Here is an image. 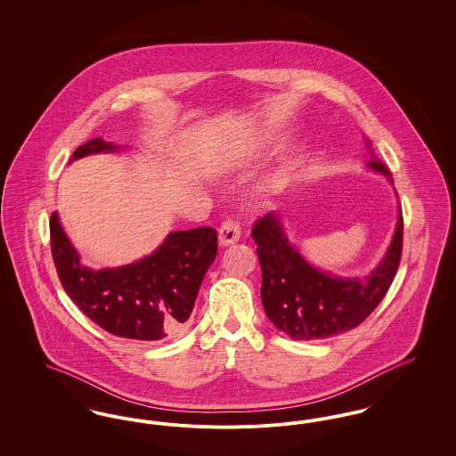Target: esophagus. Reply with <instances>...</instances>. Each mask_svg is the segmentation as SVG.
Segmentation results:
<instances>
[{
    "instance_id": "1",
    "label": "esophagus",
    "mask_w": 456,
    "mask_h": 456,
    "mask_svg": "<svg viewBox=\"0 0 456 456\" xmlns=\"http://www.w3.org/2000/svg\"><path fill=\"white\" fill-rule=\"evenodd\" d=\"M239 236H240V229H239L238 222L234 220H225L220 229H218V244L222 248L231 246L234 242H238Z\"/></svg>"
}]
</instances>
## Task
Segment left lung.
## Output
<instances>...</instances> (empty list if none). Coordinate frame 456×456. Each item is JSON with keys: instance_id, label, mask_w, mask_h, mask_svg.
Masks as SVG:
<instances>
[{"instance_id": "obj_1", "label": "left lung", "mask_w": 456, "mask_h": 456, "mask_svg": "<svg viewBox=\"0 0 456 456\" xmlns=\"http://www.w3.org/2000/svg\"><path fill=\"white\" fill-rule=\"evenodd\" d=\"M366 149L370 155L369 169L383 174L393 184L390 171L376 159L370 140H366ZM251 236L258 244L261 303L268 320L294 340H318L361 325L383 301L400 265L403 218L398 208L385 256L362 279L337 277L311 265L287 239L277 212L260 218Z\"/></svg>"}]
</instances>
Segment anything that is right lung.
I'll use <instances>...</instances> for the list:
<instances>
[{
  "instance_id": "obj_1",
  "label": "right lung",
  "mask_w": 456,
  "mask_h": 456,
  "mask_svg": "<svg viewBox=\"0 0 456 456\" xmlns=\"http://www.w3.org/2000/svg\"><path fill=\"white\" fill-rule=\"evenodd\" d=\"M119 145L94 138L69 159L118 152ZM58 277L80 311L110 335L130 340H162L181 333L195 307L201 281L217 256L212 227L175 231L142 260L92 270L66 236L58 214L49 222Z\"/></svg>"
}]
</instances>
